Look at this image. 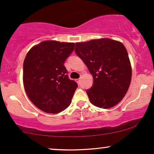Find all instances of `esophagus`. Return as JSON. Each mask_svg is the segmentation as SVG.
Instances as JSON below:
<instances>
[{"label":"esophagus","instance_id":"esophagus-1","mask_svg":"<svg viewBox=\"0 0 154 154\" xmlns=\"http://www.w3.org/2000/svg\"><path fill=\"white\" fill-rule=\"evenodd\" d=\"M75 81L78 83V84H80V81H81V79H75Z\"/></svg>","mask_w":154,"mask_h":154}]
</instances>
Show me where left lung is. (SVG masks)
Returning a JSON list of instances; mask_svg holds the SVG:
<instances>
[{"label": "left lung", "mask_w": 154, "mask_h": 154, "mask_svg": "<svg viewBox=\"0 0 154 154\" xmlns=\"http://www.w3.org/2000/svg\"><path fill=\"white\" fill-rule=\"evenodd\" d=\"M75 51L93 76V86L86 91L91 104L103 109L117 105L127 93L132 77L124 45L102 38L76 42Z\"/></svg>", "instance_id": "left-lung-1"}]
</instances>
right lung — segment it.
Listing matches in <instances>:
<instances>
[{
	"label": "right lung",
	"mask_w": 154,
	"mask_h": 154,
	"mask_svg": "<svg viewBox=\"0 0 154 154\" xmlns=\"http://www.w3.org/2000/svg\"><path fill=\"white\" fill-rule=\"evenodd\" d=\"M75 43L43 41L27 52L23 84L30 101L47 113H60L70 105L78 85L70 80L64 63Z\"/></svg>",
	"instance_id": "1"
}]
</instances>
